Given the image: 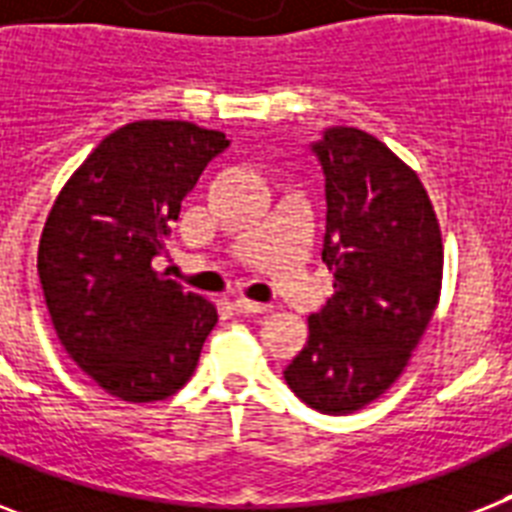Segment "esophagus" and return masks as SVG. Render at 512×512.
Wrapping results in <instances>:
<instances>
[{
  "instance_id": "34e87169",
  "label": "esophagus",
  "mask_w": 512,
  "mask_h": 512,
  "mask_svg": "<svg viewBox=\"0 0 512 512\" xmlns=\"http://www.w3.org/2000/svg\"><path fill=\"white\" fill-rule=\"evenodd\" d=\"M233 308L244 316H257V313H268L271 311V305L265 303H252L247 297H239V300H233Z\"/></svg>"
}]
</instances>
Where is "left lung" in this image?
Instances as JSON below:
<instances>
[{
	"mask_svg": "<svg viewBox=\"0 0 512 512\" xmlns=\"http://www.w3.org/2000/svg\"><path fill=\"white\" fill-rule=\"evenodd\" d=\"M311 151L327 177L321 260L335 295L284 380L316 412L350 414L409 364L441 297L444 244L417 172L374 135L332 127Z\"/></svg>",
	"mask_w": 512,
	"mask_h": 512,
	"instance_id": "8db88e82",
	"label": "left lung"
}]
</instances>
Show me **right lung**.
<instances>
[{"label": "right lung", "instance_id": "1", "mask_svg": "<svg viewBox=\"0 0 512 512\" xmlns=\"http://www.w3.org/2000/svg\"><path fill=\"white\" fill-rule=\"evenodd\" d=\"M223 132L146 119L111 132L52 204L36 271L60 345L108 396L162 401L191 380L217 308L154 271Z\"/></svg>", "mask_w": 512, "mask_h": 512}]
</instances>
